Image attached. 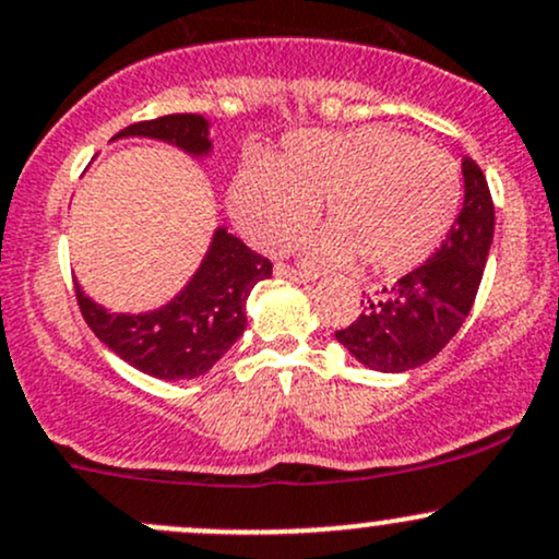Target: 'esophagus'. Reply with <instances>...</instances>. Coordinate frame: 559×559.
<instances>
[{
    "label": "esophagus",
    "mask_w": 559,
    "mask_h": 559,
    "mask_svg": "<svg viewBox=\"0 0 559 559\" xmlns=\"http://www.w3.org/2000/svg\"><path fill=\"white\" fill-rule=\"evenodd\" d=\"M275 275H278V278L295 281V284H310V281H313V275L289 267V264H275Z\"/></svg>",
    "instance_id": "1"
}]
</instances>
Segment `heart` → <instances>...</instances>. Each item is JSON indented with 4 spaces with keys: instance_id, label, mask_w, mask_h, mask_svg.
I'll use <instances>...</instances> for the list:
<instances>
[{
    "instance_id": "b5f03b06",
    "label": "heart",
    "mask_w": 559,
    "mask_h": 559,
    "mask_svg": "<svg viewBox=\"0 0 559 559\" xmlns=\"http://www.w3.org/2000/svg\"><path fill=\"white\" fill-rule=\"evenodd\" d=\"M461 168L448 152L391 128L299 131L273 166L249 163L230 203L246 235L281 246L308 225L324 198L329 227L308 238V257L329 267L356 260L393 275L437 251L461 209Z\"/></svg>"
}]
</instances>
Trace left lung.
<instances>
[{"label": "left lung", "mask_w": 559, "mask_h": 559, "mask_svg": "<svg viewBox=\"0 0 559 559\" xmlns=\"http://www.w3.org/2000/svg\"><path fill=\"white\" fill-rule=\"evenodd\" d=\"M463 205L437 254L367 299L337 343L374 372H407L431 361L457 334L477 299L496 230L490 187L472 157L461 160Z\"/></svg>", "instance_id": "obj_1"}]
</instances>
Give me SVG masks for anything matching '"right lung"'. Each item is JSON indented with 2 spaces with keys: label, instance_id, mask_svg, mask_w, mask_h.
<instances>
[{
  "label": "right lung",
  "instance_id": "obj_1",
  "mask_svg": "<svg viewBox=\"0 0 559 559\" xmlns=\"http://www.w3.org/2000/svg\"><path fill=\"white\" fill-rule=\"evenodd\" d=\"M152 139L205 160L214 152L211 122L203 115H166L136 122L115 139ZM273 264L251 251L225 225L211 235L201 264L166 305L144 313H115L87 297L74 281L87 326L111 350L157 380H192L209 372L246 329V299L270 278Z\"/></svg>",
  "mask_w": 559,
  "mask_h": 559
}]
</instances>
